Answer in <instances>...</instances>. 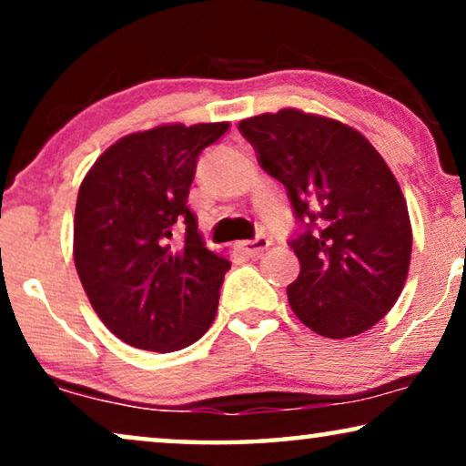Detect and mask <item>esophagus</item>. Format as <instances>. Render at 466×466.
I'll list each match as a JSON object with an SVG mask.
<instances>
[{
    "label": "esophagus",
    "mask_w": 466,
    "mask_h": 466,
    "mask_svg": "<svg viewBox=\"0 0 466 466\" xmlns=\"http://www.w3.org/2000/svg\"><path fill=\"white\" fill-rule=\"evenodd\" d=\"M238 248L246 254V257H258V254H263L267 248H269V239H267V238L248 239V241H241Z\"/></svg>",
    "instance_id": "obj_1"
}]
</instances>
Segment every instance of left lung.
<instances>
[{
  "instance_id": "1",
  "label": "left lung",
  "mask_w": 466,
  "mask_h": 466,
  "mask_svg": "<svg viewBox=\"0 0 466 466\" xmlns=\"http://www.w3.org/2000/svg\"><path fill=\"white\" fill-rule=\"evenodd\" d=\"M239 131L284 184L299 222L292 311L329 339L365 333L392 309L410 271L411 225L397 177L339 120L286 107L241 120Z\"/></svg>"
}]
</instances>
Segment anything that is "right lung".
Instances as JSON below:
<instances>
[{
    "instance_id": "add662e5",
    "label": "right lung",
    "mask_w": 466,
    "mask_h": 466,
    "mask_svg": "<svg viewBox=\"0 0 466 466\" xmlns=\"http://www.w3.org/2000/svg\"><path fill=\"white\" fill-rule=\"evenodd\" d=\"M228 123L161 125L101 155L80 184L74 263L93 309L118 339L176 352L212 327L231 263L209 252L188 209L203 148ZM185 227V244L170 238Z\"/></svg>"
}]
</instances>
